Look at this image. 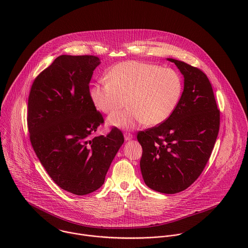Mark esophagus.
<instances>
[{
  "mask_svg": "<svg viewBox=\"0 0 248 248\" xmlns=\"http://www.w3.org/2000/svg\"><path fill=\"white\" fill-rule=\"evenodd\" d=\"M124 138H125V140H133L134 136L131 133H125L124 134Z\"/></svg>",
  "mask_w": 248,
  "mask_h": 248,
  "instance_id": "obj_1",
  "label": "esophagus"
}]
</instances>
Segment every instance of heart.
<instances>
[{
  "label": "heart",
  "instance_id": "heart-1",
  "mask_svg": "<svg viewBox=\"0 0 248 248\" xmlns=\"http://www.w3.org/2000/svg\"><path fill=\"white\" fill-rule=\"evenodd\" d=\"M108 79L93 84L90 96L94 107L106 114L120 108L127 98L129 106L108 119L109 125L122 129L163 123L182 94V78L177 71L153 63H119L108 72Z\"/></svg>",
  "mask_w": 248,
  "mask_h": 248
}]
</instances>
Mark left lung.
Here are the masks:
<instances>
[{
    "label": "left lung",
    "mask_w": 248,
    "mask_h": 248,
    "mask_svg": "<svg viewBox=\"0 0 248 248\" xmlns=\"http://www.w3.org/2000/svg\"><path fill=\"white\" fill-rule=\"evenodd\" d=\"M184 77V90L172 115L138 133L140 169L151 189L176 194L187 189L205 168L219 130V109L211 83L199 68L168 58Z\"/></svg>",
    "instance_id": "left-lung-1"
}]
</instances>
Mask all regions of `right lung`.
<instances>
[{"label": "right lung", "instance_id": "right-lung-1", "mask_svg": "<svg viewBox=\"0 0 248 248\" xmlns=\"http://www.w3.org/2000/svg\"><path fill=\"white\" fill-rule=\"evenodd\" d=\"M99 64L94 55H61L37 75L29 95L27 120L36 155L59 187L77 196L102 186L124 142L116 127L93 137L104 124L89 87Z\"/></svg>", "mask_w": 248, "mask_h": 248}]
</instances>
